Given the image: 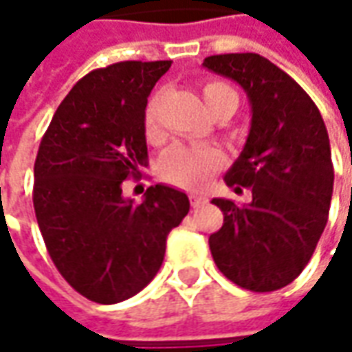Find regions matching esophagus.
Returning a JSON list of instances; mask_svg holds the SVG:
<instances>
[{"instance_id": "34e87169", "label": "esophagus", "mask_w": 352, "mask_h": 352, "mask_svg": "<svg viewBox=\"0 0 352 352\" xmlns=\"http://www.w3.org/2000/svg\"><path fill=\"white\" fill-rule=\"evenodd\" d=\"M188 200H190L192 208H200L202 204H206V196L202 195H188Z\"/></svg>"}]
</instances>
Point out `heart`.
Listing matches in <instances>:
<instances>
[{
	"mask_svg": "<svg viewBox=\"0 0 352 352\" xmlns=\"http://www.w3.org/2000/svg\"><path fill=\"white\" fill-rule=\"evenodd\" d=\"M202 96H204L208 109L214 111V107L221 100L235 96V92L226 82L208 80L202 85ZM157 106H160V96L156 94L148 100L144 113H142V125H144V135L148 140H156L160 136ZM221 164H223V154L214 146H173L162 157L160 173H162V179L169 185L195 190L204 185L221 167Z\"/></svg>",
	"mask_w": 352,
	"mask_h": 352,
	"instance_id": "b5f03b06",
	"label": "heart"
}]
</instances>
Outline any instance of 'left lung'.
Instances as JSON below:
<instances>
[{
	"label": "left lung",
	"mask_w": 352,
	"mask_h": 352,
	"mask_svg": "<svg viewBox=\"0 0 352 352\" xmlns=\"http://www.w3.org/2000/svg\"><path fill=\"white\" fill-rule=\"evenodd\" d=\"M204 67L245 88L252 106L246 144L227 186L252 202L214 198L223 226L210 235L219 272L243 289L270 293L300 276L327 223L333 164L324 119L285 71L258 54H221Z\"/></svg>",
	"instance_id": "1"
}]
</instances>
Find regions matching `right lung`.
I'll return each instance as SVG.
<instances>
[{
	"mask_svg": "<svg viewBox=\"0 0 352 352\" xmlns=\"http://www.w3.org/2000/svg\"><path fill=\"white\" fill-rule=\"evenodd\" d=\"M171 61H121L82 76L59 104L34 162L36 219L50 258L76 293L116 305L157 274L169 231L188 214L185 192L123 181L148 166L142 113Z\"/></svg>",
	"mask_w": 352,
	"mask_h": 352,
	"instance_id": "add662e5",
	"label": "right lung"
}]
</instances>
